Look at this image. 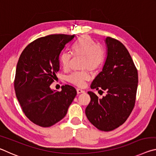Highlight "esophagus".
<instances>
[{
	"label": "esophagus",
	"instance_id": "34e87169",
	"mask_svg": "<svg viewBox=\"0 0 156 156\" xmlns=\"http://www.w3.org/2000/svg\"><path fill=\"white\" fill-rule=\"evenodd\" d=\"M77 94H82V93H84V91L83 90V89H77Z\"/></svg>",
	"mask_w": 156,
	"mask_h": 156
}]
</instances>
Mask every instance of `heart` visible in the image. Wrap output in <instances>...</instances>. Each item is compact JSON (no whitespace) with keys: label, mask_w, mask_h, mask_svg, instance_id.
<instances>
[{"label":"heart","mask_w":156,"mask_h":156,"mask_svg":"<svg viewBox=\"0 0 156 156\" xmlns=\"http://www.w3.org/2000/svg\"><path fill=\"white\" fill-rule=\"evenodd\" d=\"M73 55L84 57L83 68L95 72L101 67L104 62V51L96 42L89 36L80 37L72 47ZM72 55L67 52H63L60 56V65L64 69H67ZM88 72H74L67 77V80L74 85L83 87L86 81L90 80Z\"/></svg>","instance_id":"1"}]
</instances>
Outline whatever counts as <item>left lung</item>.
Masks as SVG:
<instances>
[{
	"label": "left lung",
	"mask_w": 156,
	"mask_h": 156,
	"mask_svg": "<svg viewBox=\"0 0 156 156\" xmlns=\"http://www.w3.org/2000/svg\"><path fill=\"white\" fill-rule=\"evenodd\" d=\"M107 58L91 89L104 90L106 96L98 98L88 91L91 101L85 114L92 125L100 131H110L122 125L135 105L138 71L128 50L118 40L107 37Z\"/></svg>",
	"instance_id": "obj_1"
}]
</instances>
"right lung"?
I'll return each mask as SVG.
<instances>
[{"instance_id": "add662e5", "label": "right lung", "mask_w": 156, "mask_h": 156, "mask_svg": "<svg viewBox=\"0 0 156 156\" xmlns=\"http://www.w3.org/2000/svg\"><path fill=\"white\" fill-rule=\"evenodd\" d=\"M74 35L53 34L36 39L25 47L18 60L14 81L16 96L25 115L36 125L48 127L61 120L76 96L65 84L50 88L60 69V54Z\"/></svg>"}]
</instances>
